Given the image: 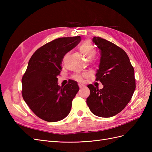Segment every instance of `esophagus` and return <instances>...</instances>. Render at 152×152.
<instances>
[{
    "label": "esophagus",
    "instance_id": "1",
    "mask_svg": "<svg viewBox=\"0 0 152 152\" xmlns=\"http://www.w3.org/2000/svg\"><path fill=\"white\" fill-rule=\"evenodd\" d=\"M78 84H79V86L80 88H82V87H84V85L82 84V83H79Z\"/></svg>",
    "mask_w": 152,
    "mask_h": 152
}]
</instances>
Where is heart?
<instances>
[{"instance_id":"heart-1","label":"heart","mask_w":152,"mask_h":152,"mask_svg":"<svg viewBox=\"0 0 152 152\" xmlns=\"http://www.w3.org/2000/svg\"><path fill=\"white\" fill-rule=\"evenodd\" d=\"M78 49H79V51L83 55V56L87 60L90 59L94 56L96 53L93 44H91L89 40H85L83 42H82L79 45ZM75 79L78 80H81V77L80 75H75Z\"/></svg>"}]
</instances>
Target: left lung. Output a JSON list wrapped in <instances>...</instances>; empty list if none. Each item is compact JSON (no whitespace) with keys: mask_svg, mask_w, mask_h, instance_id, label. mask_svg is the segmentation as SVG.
<instances>
[{"mask_svg":"<svg viewBox=\"0 0 152 152\" xmlns=\"http://www.w3.org/2000/svg\"><path fill=\"white\" fill-rule=\"evenodd\" d=\"M93 42L101 55L96 80L102 82L103 87L99 90L93 84L87 86L90 95L86 103L95 115L111 117L130 102L136 88L134 70L121 48L99 37H94Z\"/></svg>","mask_w":152,"mask_h":152,"instance_id":"8db88e82","label":"left lung"}]
</instances>
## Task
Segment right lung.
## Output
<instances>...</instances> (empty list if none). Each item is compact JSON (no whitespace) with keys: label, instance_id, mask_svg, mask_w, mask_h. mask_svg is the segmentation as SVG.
<instances>
[{"label":"right lung","instance_id":"obj_1","mask_svg":"<svg viewBox=\"0 0 152 152\" xmlns=\"http://www.w3.org/2000/svg\"><path fill=\"white\" fill-rule=\"evenodd\" d=\"M80 40V36L55 39L38 49L30 59L21 80L22 96L32 112L44 121H59L70 112L79 87L73 80L60 87L57 77L63 57Z\"/></svg>","mask_w":152,"mask_h":152}]
</instances>
